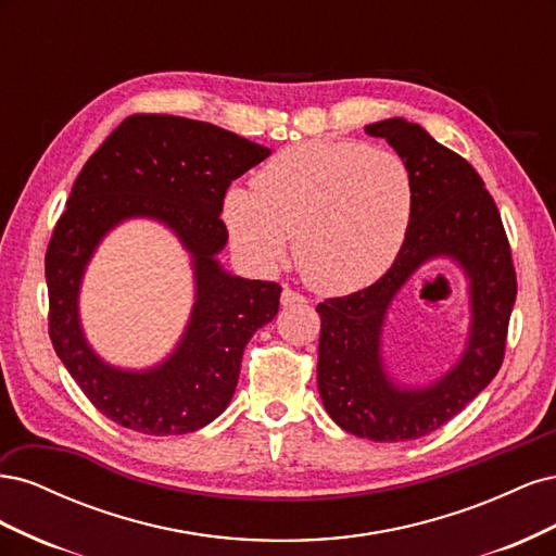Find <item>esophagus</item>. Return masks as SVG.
<instances>
[{"label":"esophagus","mask_w":556,"mask_h":556,"mask_svg":"<svg viewBox=\"0 0 556 556\" xmlns=\"http://www.w3.org/2000/svg\"><path fill=\"white\" fill-rule=\"evenodd\" d=\"M280 304H282V306L306 304V296H301L299 292H294V290H290V288H282V292H280Z\"/></svg>","instance_id":"esophagus-1"}]
</instances>
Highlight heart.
Instances as JSON below:
<instances>
[{"mask_svg":"<svg viewBox=\"0 0 556 556\" xmlns=\"http://www.w3.org/2000/svg\"><path fill=\"white\" fill-rule=\"evenodd\" d=\"M415 206L408 164L387 148L306 141L280 150L225 194L229 239L262 271L288 255L313 290L341 296L380 280L406 243Z\"/></svg>","mask_w":556,"mask_h":556,"instance_id":"heart-1","label":"heart"}]
</instances>
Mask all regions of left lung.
Instances as JSON below:
<instances>
[{
	"mask_svg": "<svg viewBox=\"0 0 556 556\" xmlns=\"http://www.w3.org/2000/svg\"><path fill=\"white\" fill-rule=\"evenodd\" d=\"M408 164L413 220L396 262L355 294L317 306V390L336 425L376 443L415 441L462 413L501 368L517 280L492 194L464 157L406 117L366 125ZM445 258L467 280L469 329L460 357L422 386L399 381L383 357V327L395 296L429 261Z\"/></svg>",
	"mask_w": 556,
	"mask_h": 556,
	"instance_id": "left-lung-1",
	"label": "left lung"
}]
</instances>
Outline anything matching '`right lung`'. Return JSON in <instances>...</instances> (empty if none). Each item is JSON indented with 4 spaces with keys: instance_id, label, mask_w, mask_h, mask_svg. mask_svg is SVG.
<instances>
[{
    "instance_id": "1",
    "label": "right lung",
    "mask_w": 556,
    "mask_h": 556,
    "mask_svg": "<svg viewBox=\"0 0 556 556\" xmlns=\"http://www.w3.org/2000/svg\"><path fill=\"white\" fill-rule=\"evenodd\" d=\"M268 155L271 148L190 117L131 115L80 169L46 252L48 329L66 371L115 425L180 435L229 406L243 348L276 317L280 288L233 276L217 260L227 245L223 199L231 180ZM129 219L169 228L189 252L195 280L177 348L143 369L106 363L79 323V288L93 252Z\"/></svg>"
}]
</instances>
